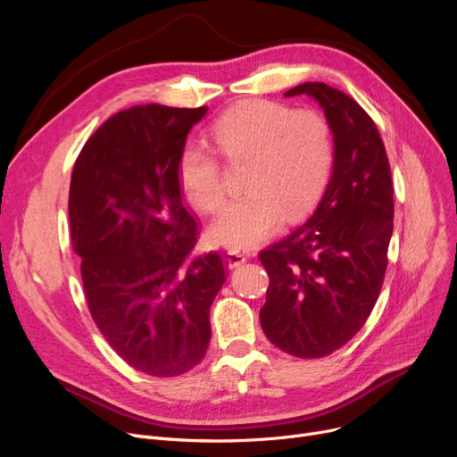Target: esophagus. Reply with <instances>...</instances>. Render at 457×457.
Here are the masks:
<instances>
[{"mask_svg":"<svg viewBox=\"0 0 457 457\" xmlns=\"http://www.w3.org/2000/svg\"><path fill=\"white\" fill-rule=\"evenodd\" d=\"M224 259H226L229 269H235V267H238V265H243V262L248 259V253L237 252V250H229V252H226Z\"/></svg>","mask_w":457,"mask_h":457,"instance_id":"obj_1","label":"esophagus"}]
</instances>
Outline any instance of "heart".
<instances>
[{"instance_id": "obj_1", "label": "heart", "mask_w": 457, "mask_h": 457, "mask_svg": "<svg viewBox=\"0 0 457 457\" xmlns=\"http://www.w3.org/2000/svg\"><path fill=\"white\" fill-rule=\"evenodd\" d=\"M207 138L212 152L185 144L176 174L185 200L200 212H214L226 196L218 158L245 168L241 188L246 195L228 204L207 231L211 245L229 250L267 241L283 219L298 220L322 195L333 168L331 126L313 109L248 100L216 118Z\"/></svg>"}]
</instances>
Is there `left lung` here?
<instances>
[{"instance_id": "8db88e82", "label": "left lung", "mask_w": 457, "mask_h": 457, "mask_svg": "<svg viewBox=\"0 0 457 457\" xmlns=\"http://www.w3.org/2000/svg\"><path fill=\"white\" fill-rule=\"evenodd\" d=\"M331 126L333 174L303 226L259 253L269 274L261 326L269 341L302 359L345 346L378 302L393 235V179L369 112L343 90L303 83Z\"/></svg>"}]
</instances>
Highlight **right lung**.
I'll list each match as a JSON object with an SVG mask.
<instances>
[{
  "instance_id": "add662e5",
  "label": "right lung",
  "mask_w": 457,
  "mask_h": 457,
  "mask_svg": "<svg viewBox=\"0 0 457 457\" xmlns=\"http://www.w3.org/2000/svg\"><path fill=\"white\" fill-rule=\"evenodd\" d=\"M207 107L135 105L85 142L70 181L71 248L90 317L144 374L172 378L205 357L209 309L226 281L219 252L195 255L198 224L176 162Z\"/></svg>"
}]
</instances>
